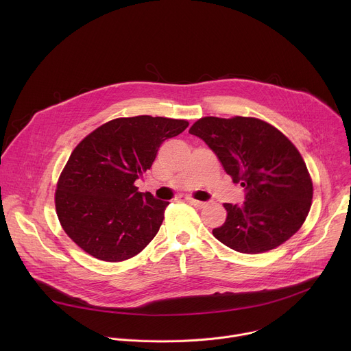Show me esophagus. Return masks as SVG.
Segmentation results:
<instances>
[{
	"label": "esophagus",
	"instance_id": "1",
	"mask_svg": "<svg viewBox=\"0 0 351 351\" xmlns=\"http://www.w3.org/2000/svg\"><path fill=\"white\" fill-rule=\"evenodd\" d=\"M187 202H189L190 204H193L194 207H197V208H204V207L207 206V203L198 202V199H194V198H191V197H187Z\"/></svg>",
	"mask_w": 351,
	"mask_h": 351
}]
</instances>
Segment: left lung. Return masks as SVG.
<instances>
[{
	"label": "left lung",
	"instance_id": "left-lung-1",
	"mask_svg": "<svg viewBox=\"0 0 351 351\" xmlns=\"http://www.w3.org/2000/svg\"><path fill=\"white\" fill-rule=\"evenodd\" d=\"M189 133L206 141L245 191L243 206L223 204L226 221L213 230L221 243L239 253L260 254L302 228L311 208L313 182L303 157L282 132L257 118L206 117Z\"/></svg>",
	"mask_w": 351,
	"mask_h": 351
}]
</instances>
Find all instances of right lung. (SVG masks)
Segmentation results:
<instances>
[{
  "label": "right lung",
  "mask_w": 351,
  "mask_h": 351,
  "mask_svg": "<svg viewBox=\"0 0 351 351\" xmlns=\"http://www.w3.org/2000/svg\"><path fill=\"white\" fill-rule=\"evenodd\" d=\"M187 121L140 115L112 119L72 152L57 184L56 208L65 233L94 258L119 263L154 239L168 202L134 186L160 145Z\"/></svg>",
  "instance_id": "add662e5"
}]
</instances>
